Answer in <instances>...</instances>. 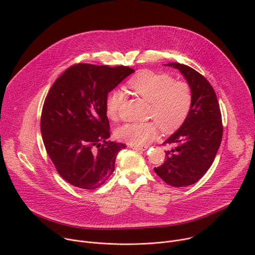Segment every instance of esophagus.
I'll use <instances>...</instances> for the list:
<instances>
[{
  "label": "esophagus",
  "mask_w": 255,
  "mask_h": 255,
  "mask_svg": "<svg viewBox=\"0 0 255 255\" xmlns=\"http://www.w3.org/2000/svg\"><path fill=\"white\" fill-rule=\"evenodd\" d=\"M132 149H135V150H140V151H145L147 149V146H139V145H129Z\"/></svg>",
  "instance_id": "obj_1"
}]
</instances>
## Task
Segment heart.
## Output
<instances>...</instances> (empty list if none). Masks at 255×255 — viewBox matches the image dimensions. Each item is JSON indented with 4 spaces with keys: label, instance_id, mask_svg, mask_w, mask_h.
<instances>
[{
    "label": "heart",
    "instance_id": "b5f03b06",
    "mask_svg": "<svg viewBox=\"0 0 255 255\" xmlns=\"http://www.w3.org/2000/svg\"><path fill=\"white\" fill-rule=\"evenodd\" d=\"M128 87L151 106V116L159 128L170 132L179 127L191 107V90L187 83L175 81L168 75L143 71L128 81ZM123 100V91L112 90L106 100V113L111 120L117 118ZM157 134L153 122L126 123L116 130L120 140L131 145H144Z\"/></svg>",
    "mask_w": 255,
    "mask_h": 255
}]
</instances>
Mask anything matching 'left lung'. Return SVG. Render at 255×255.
<instances>
[{"mask_svg":"<svg viewBox=\"0 0 255 255\" xmlns=\"http://www.w3.org/2000/svg\"><path fill=\"white\" fill-rule=\"evenodd\" d=\"M183 75L191 90V107L179 129L165 140L173 147L166 151L165 163L154 172L167 184L185 187L196 183L211 168L220 147L223 126L216 92L191 67L169 63Z\"/></svg>","mask_w":255,"mask_h":255,"instance_id":"left-lung-1","label":"left lung"}]
</instances>
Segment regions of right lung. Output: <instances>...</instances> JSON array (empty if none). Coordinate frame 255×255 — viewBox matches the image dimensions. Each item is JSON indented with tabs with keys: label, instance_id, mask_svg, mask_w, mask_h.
<instances>
[{
	"label": "right lung",
	"instance_id": "add662e5",
	"mask_svg": "<svg viewBox=\"0 0 255 255\" xmlns=\"http://www.w3.org/2000/svg\"><path fill=\"white\" fill-rule=\"evenodd\" d=\"M134 70L127 66H72L55 81L40 120L43 144L60 176L73 186L96 189L115 170L123 143L111 136L106 100Z\"/></svg>",
	"mask_w": 255,
	"mask_h": 255
}]
</instances>
